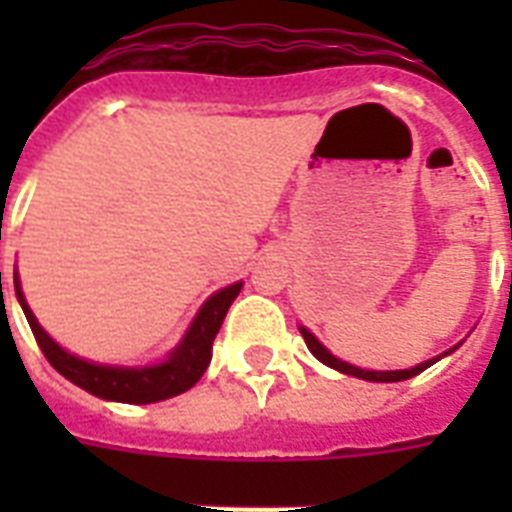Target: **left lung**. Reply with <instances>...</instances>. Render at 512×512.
<instances>
[{
	"mask_svg": "<svg viewBox=\"0 0 512 512\" xmlns=\"http://www.w3.org/2000/svg\"><path fill=\"white\" fill-rule=\"evenodd\" d=\"M300 335H303L305 345L311 348V353L316 358H319L321 364L332 366V369H337V372L342 374H350V377H358V380H369V382H401V380H409V377H414V374L425 372L428 366H433L436 361H441L444 356H449V353H454V350L460 348V345H454L452 350H446V353H441V356L436 358H428V361H422V364L412 366V369H393V372H374V369H358V366L348 364V361H340L337 356H332L324 345H321L319 340H316V335L313 332H308L305 327H300Z\"/></svg>",
	"mask_w": 512,
	"mask_h": 512,
	"instance_id": "8db88e82",
	"label": "left lung"
}]
</instances>
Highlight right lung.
Returning a JSON list of instances; mask_svg holds the SVG:
<instances>
[{
    "instance_id": "right-lung-1",
    "label": "right lung",
    "mask_w": 512,
    "mask_h": 512,
    "mask_svg": "<svg viewBox=\"0 0 512 512\" xmlns=\"http://www.w3.org/2000/svg\"><path fill=\"white\" fill-rule=\"evenodd\" d=\"M15 295L28 319V327L34 332L44 358L58 369L66 380L79 385L92 396L106 398V401H119V404H156L164 398L180 396L188 388H193L201 380V374L207 372L209 358H212V340L223 327V319L236 295L244 287V281H236L231 287H223L207 303L201 305L191 327L185 329L183 340L177 342V348L159 364L148 366H114L87 361L82 356H74L52 340L36 321L26 303V295L20 289V276L15 271Z\"/></svg>"
}]
</instances>
